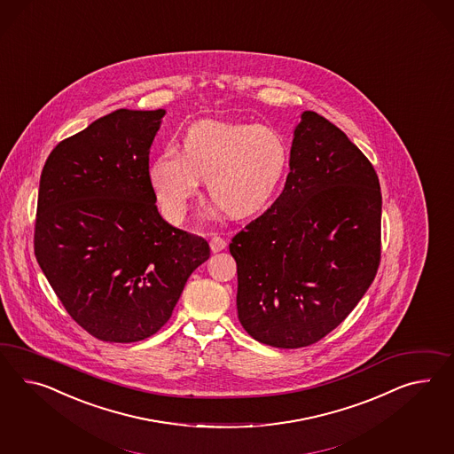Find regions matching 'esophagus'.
<instances>
[{
	"label": "esophagus",
	"mask_w": 454,
	"mask_h": 454,
	"mask_svg": "<svg viewBox=\"0 0 454 454\" xmlns=\"http://www.w3.org/2000/svg\"><path fill=\"white\" fill-rule=\"evenodd\" d=\"M209 246H211V251L213 253H220L223 251L224 247H226V241L218 236V234H215V236H211V239H209Z\"/></svg>",
	"instance_id": "1"
}]
</instances>
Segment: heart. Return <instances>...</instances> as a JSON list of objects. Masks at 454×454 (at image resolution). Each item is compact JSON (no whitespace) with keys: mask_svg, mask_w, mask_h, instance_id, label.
I'll return each mask as SVG.
<instances>
[{"mask_svg":"<svg viewBox=\"0 0 454 454\" xmlns=\"http://www.w3.org/2000/svg\"><path fill=\"white\" fill-rule=\"evenodd\" d=\"M286 137L270 125L198 121L184 135V152L167 148L150 167V184L165 218L184 220L201 180L228 216L241 220L266 208L289 170Z\"/></svg>","mask_w":454,"mask_h":454,"instance_id":"heart-1","label":"heart"}]
</instances>
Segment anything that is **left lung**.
<instances>
[{"label": "left lung", "mask_w": 454, "mask_h": 454, "mask_svg": "<svg viewBox=\"0 0 454 454\" xmlns=\"http://www.w3.org/2000/svg\"><path fill=\"white\" fill-rule=\"evenodd\" d=\"M281 195L236 234L238 319L258 342L299 348L333 331L380 264L381 193L367 157L306 111Z\"/></svg>", "instance_id": "obj_1"}]
</instances>
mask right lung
Here are the masks:
<instances>
[{
  "instance_id": "obj_1",
  "label": "right lung",
  "mask_w": 454,
  "mask_h": 454,
  "mask_svg": "<svg viewBox=\"0 0 454 454\" xmlns=\"http://www.w3.org/2000/svg\"><path fill=\"white\" fill-rule=\"evenodd\" d=\"M165 114L111 112L56 145L41 173L37 262L69 316L104 342L160 331L209 258L203 238L155 205L148 155Z\"/></svg>"
}]
</instances>
